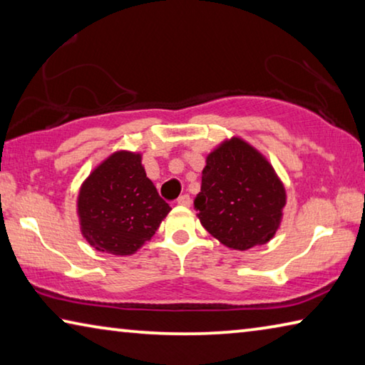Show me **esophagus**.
<instances>
[{"label": "esophagus", "mask_w": 365, "mask_h": 365, "mask_svg": "<svg viewBox=\"0 0 365 365\" xmlns=\"http://www.w3.org/2000/svg\"><path fill=\"white\" fill-rule=\"evenodd\" d=\"M177 202H178V205H180V206H190V205H191V200H190L188 195H182V196L177 200Z\"/></svg>", "instance_id": "34e87169"}]
</instances>
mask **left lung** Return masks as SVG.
Masks as SVG:
<instances>
[{"label": "left lung", "instance_id": "obj_1", "mask_svg": "<svg viewBox=\"0 0 365 365\" xmlns=\"http://www.w3.org/2000/svg\"><path fill=\"white\" fill-rule=\"evenodd\" d=\"M195 209L206 230L233 250H250L274 237L285 188L255 148L240 138L209 154Z\"/></svg>", "mask_w": 365, "mask_h": 365}]
</instances>
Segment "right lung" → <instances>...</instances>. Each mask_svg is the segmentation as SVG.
I'll return each instance as SVG.
<instances>
[{"label": "right lung", "instance_id": "right-lung-1", "mask_svg": "<svg viewBox=\"0 0 365 365\" xmlns=\"http://www.w3.org/2000/svg\"><path fill=\"white\" fill-rule=\"evenodd\" d=\"M170 206L146 177L140 154L115 153L86 178L78 195L82 233L93 248L127 256L156 233Z\"/></svg>", "mask_w": 365, "mask_h": 365}]
</instances>
